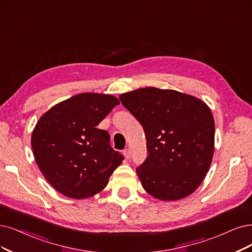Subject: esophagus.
Masks as SVG:
<instances>
[{"instance_id":"obj_1","label":"esophagus","mask_w":252,"mask_h":252,"mask_svg":"<svg viewBox=\"0 0 252 252\" xmlns=\"http://www.w3.org/2000/svg\"><path fill=\"white\" fill-rule=\"evenodd\" d=\"M124 156H125V158H126V160H128L129 158H131V151H129L128 148H127V150H125L124 151Z\"/></svg>"}]
</instances>
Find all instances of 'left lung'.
<instances>
[{"label": "left lung", "instance_id": "obj_1", "mask_svg": "<svg viewBox=\"0 0 252 252\" xmlns=\"http://www.w3.org/2000/svg\"><path fill=\"white\" fill-rule=\"evenodd\" d=\"M119 98L145 132L148 157L136 170L144 190L163 201L189 196L213 160L215 121L209 106L193 95L156 87Z\"/></svg>", "mask_w": 252, "mask_h": 252}]
</instances>
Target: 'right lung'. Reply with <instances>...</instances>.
Segmentation results:
<instances>
[{
  "label": "right lung",
  "mask_w": 252,
  "mask_h": 252,
  "mask_svg": "<svg viewBox=\"0 0 252 252\" xmlns=\"http://www.w3.org/2000/svg\"><path fill=\"white\" fill-rule=\"evenodd\" d=\"M120 102L111 94L86 92L52 107L37 121L31 145L34 159L52 187L73 199L106 188L124 157L96 126Z\"/></svg>",
  "instance_id": "right-lung-1"
}]
</instances>
